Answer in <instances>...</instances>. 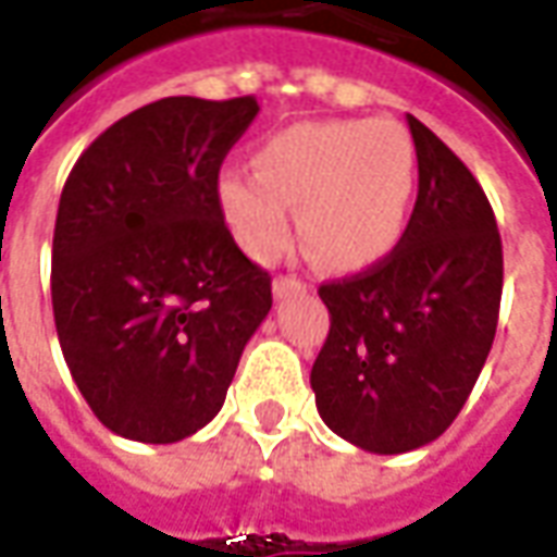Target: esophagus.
<instances>
[{"label":"esophagus","instance_id":"1","mask_svg":"<svg viewBox=\"0 0 557 557\" xmlns=\"http://www.w3.org/2000/svg\"><path fill=\"white\" fill-rule=\"evenodd\" d=\"M271 289H274V298H286L289 292H301V289H307V286H304L298 277H277Z\"/></svg>","mask_w":557,"mask_h":557}]
</instances>
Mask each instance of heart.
I'll return each instance as SVG.
<instances>
[{
	"mask_svg": "<svg viewBox=\"0 0 557 557\" xmlns=\"http://www.w3.org/2000/svg\"><path fill=\"white\" fill-rule=\"evenodd\" d=\"M418 158L394 119L301 122L268 137L253 172L218 175L220 218L244 253L268 262L289 244L298 208L304 244L327 268L351 271L394 250L409 220Z\"/></svg>",
	"mask_w": 557,
	"mask_h": 557,
	"instance_id": "obj_1",
	"label": "heart"
}]
</instances>
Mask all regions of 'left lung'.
Here are the masks:
<instances>
[{"label":"left lung","instance_id":"1","mask_svg":"<svg viewBox=\"0 0 557 557\" xmlns=\"http://www.w3.org/2000/svg\"><path fill=\"white\" fill-rule=\"evenodd\" d=\"M418 202L399 244L319 286L331 331L310 373L315 409L370 454L435 442L466 406L495 339L504 259L478 178L409 115Z\"/></svg>","mask_w":557,"mask_h":557}]
</instances>
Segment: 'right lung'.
Instances as JSON below:
<instances>
[{
    "instance_id": "1",
    "label": "right lung",
    "mask_w": 557,
    "mask_h": 557,
    "mask_svg": "<svg viewBox=\"0 0 557 557\" xmlns=\"http://www.w3.org/2000/svg\"><path fill=\"white\" fill-rule=\"evenodd\" d=\"M256 98H160L95 139L53 232L59 346L95 418L122 438L182 442L226 399L271 277L220 218V163Z\"/></svg>"
}]
</instances>
